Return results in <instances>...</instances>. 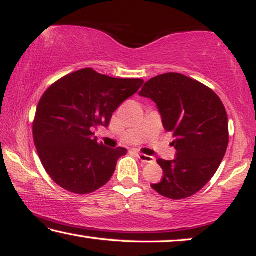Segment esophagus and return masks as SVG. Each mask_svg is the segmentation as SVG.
<instances>
[{
    "label": "esophagus",
    "mask_w": 256,
    "mask_h": 256,
    "mask_svg": "<svg viewBox=\"0 0 256 256\" xmlns=\"http://www.w3.org/2000/svg\"><path fill=\"white\" fill-rule=\"evenodd\" d=\"M138 158H140L142 162H144V164H150V162H153V161H154V158H153V156L143 154V153H138Z\"/></svg>",
    "instance_id": "esophagus-1"
}]
</instances>
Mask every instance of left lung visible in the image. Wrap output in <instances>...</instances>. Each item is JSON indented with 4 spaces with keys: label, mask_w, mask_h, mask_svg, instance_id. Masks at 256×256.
Masks as SVG:
<instances>
[{
    "label": "left lung",
    "mask_w": 256,
    "mask_h": 256,
    "mask_svg": "<svg viewBox=\"0 0 256 256\" xmlns=\"http://www.w3.org/2000/svg\"><path fill=\"white\" fill-rule=\"evenodd\" d=\"M140 95L154 102L164 130L175 138L176 158L156 160L164 176L152 188L172 200L196 194L214 176L229 144L222 100L207 86L180 73L152 78Z\"/></svg>",
    "instance_id": "obj_1"
}]
</instances>
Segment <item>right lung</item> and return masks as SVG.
Returning a JSON list of instances; mask_svg holds the SVG:
<instances>
[{
  "label": "right lung",
  "instance_id": "add662e5",
  "mask_svg": "<svg viewBox=\"0 0 256 256\" xmlns=\"http://www.w3.org/2000/svg\"><path fill=\"white\" fill-rule=\"evenodd\" d=\"M143 84L142 78H116L84 68L46 90L35 113L33 137L54 183L72 194H87L108 182L127 148L104 146L92 129L108 127L112 113Z\"/></svg>",
  "mask_w": 256,
  "mask_h": 256
}]
</instances>
